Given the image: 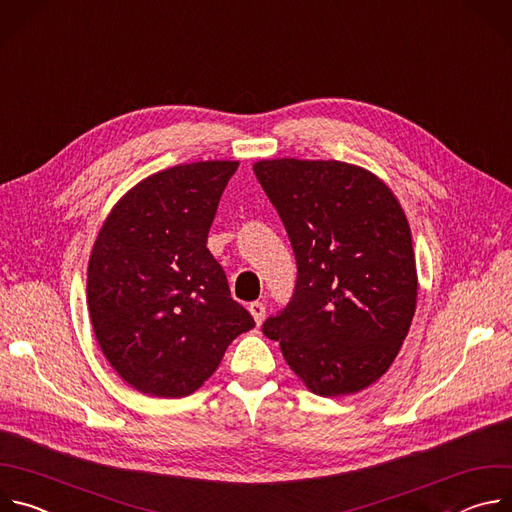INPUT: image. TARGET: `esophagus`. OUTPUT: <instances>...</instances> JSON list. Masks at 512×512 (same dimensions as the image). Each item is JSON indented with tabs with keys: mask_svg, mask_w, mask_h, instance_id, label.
I'll return each instance as SVG.
<instances>
[{
	"mask_svg": "<svg viewBox=\"0 0 512 512\" xmlns=\"http://www.w3.org/2000/svg\"><path fill=\"white\" fill-rule=\"evenodd\" d=\"M249 312H251L255 324L259 326V324L263 322V318H265V306H263L261 302H251V304H249Z\"/></svg>",
	"mask_w": 512,
	"mask_h": 512,
	"instance_id": "34e87169",
	"label": "esophagus"
}]
</instances>
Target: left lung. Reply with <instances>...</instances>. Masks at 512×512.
Returning <instances> with one entry per match:
<instances>
[{
	"label": "left lung",
	"instance_id": "left-lung-1",
	"mask_svg": "<svg viewBox=\"0 0 512 512\" xmlns=\"http://www.w3.org/2000/svg\"><path fill=\"white\" fill-rule=\"evenodd\" d=\"M253 172L298 263L294 296L263 334L312 393L367 389L389 371L417 304L399 200L373 172L336 160H261Z\"/></svg>",
	"mask_w": 512,
	"mask_h": 512
}]
</instances>
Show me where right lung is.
I'll use <instances>...</instances> for the list:
<instances>
[{
    "instance_id": "right-lung-1",
    "label": "right lung",
    "mask_w": 512,
    "mask_h": 512,
    "mask_svg": "<svg viewBox=\"0 0 512 512\" xmlns=\"http://www.w3.org/2000/svg\"><path fill=\"white\" fill-rule=\"evenodd\" d=\"M239 162L180 164L135 184L109 212L89 259L97 342L117 375L152 397H186L255 326L206 249Z\"/></svg>"
}]
</instances>
